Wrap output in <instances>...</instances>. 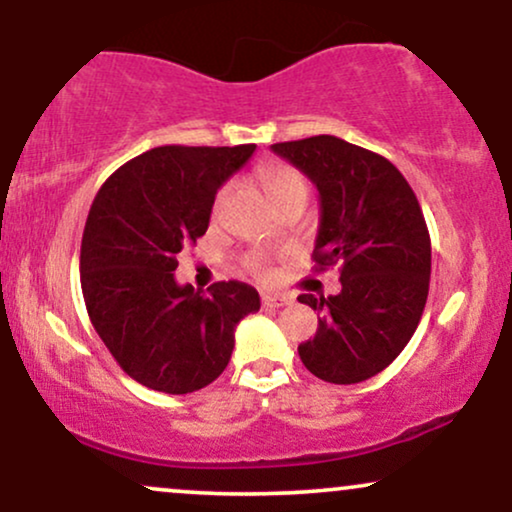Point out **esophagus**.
<instances>
[{"label": "esophagus", "instance_id": "1", "mask_svg": "<svg viewBox=\"0 0 512 512\" xmlns=\"http://www.w3.org/2000/svg\"><path fill=\"white\" fill-rule=\"evenodd\" d=\"M291 298L284 296V293H262V305L264 308H284L289 305Z\"/></svg>", "mask_w": 512, "mask_h": 512}]
</instances>
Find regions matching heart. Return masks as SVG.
I'll list each match as a JSON object with an SVG mask.
<instances>
[{
	"mask_svg": "<svg viewBox=\"0 0 512 512\" xmlns=\"http://www.w3.org/2000/svg\"><path fill=\"white\" fill-rule=\"evenodd\" d=\"M260 180H262L264 190H267L269 199L279 195V192L289 190V187L305 185L301 175H298L296 170L289 168V166H264V168L260 170ZM223 197H226V190H221V195L216 197V209L221 207ZM250 269H252V272H255V274H260V276L267 274V264H264V262L260 260V257H255V260H250Z\"/></svg>",
	"mask_w": 512,
	"mask_h": 512,
	"instance_id": "heart-1",
	"label": "heart"
}]
</instances>
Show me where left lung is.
Returning <instances> with one entry per match:
<instances>
[{
    "mask_svg": "<svg viewBox=\"0 0 512 512\" xmlns=\"http://www.w3.org/2000/svg\"><path fill=\"white\" fill-rule=\"evenodd\" d=\"M272 151L320 192L317 267H342L337 296H298L317 310L315 337L298 356L325 383H363L402 354L424 313L431 238L419 199L387 158L332 134Z\"/></svg>",
    "mask_w": 512,
    "mask_h": 512,
    "instance_id": "obj_1",
    "label": "left lung"
}]
</instances>
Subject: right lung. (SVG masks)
<instances>
[{"mask_svg": "<svg viewBox=\"0 0 512 512\" xmlns=\"http://www.w3.org/2000/svg\"><path fill=\"white\" fill-rule=\"evenodd\" d=\"M255 154L240 146H158L117 168L81 238V291L98 337L129 378L168 395L214 383L236 327L260 310L243 281L207 291L175 281L178 252L209 228L219 187Z\"/></svg>", "mask_w": 512, "mask_h": 512, "instance_id": "right-lung-1", "label": "right lung"}]
</instances>
